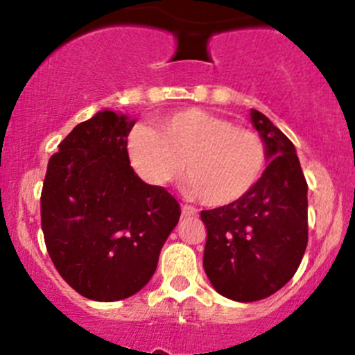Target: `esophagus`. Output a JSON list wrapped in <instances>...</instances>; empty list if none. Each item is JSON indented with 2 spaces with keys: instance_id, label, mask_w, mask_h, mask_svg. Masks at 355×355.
<instances>
[{
  "instance_id": "obj_1",
  "label": "esophagus",
  "mask_w": 355,
  "mask_h": 355,
  "mask_svg": "<svg viewBox=\"0 0 355 355\" xmlns=\"http://www.w3.org/2000/svg\"><path fill=\"white\" fill-rule=\"evenodd\" d=\"M198 213L194 206H189V204H182V216H194Z\"/></svg>"
}]
</instances>
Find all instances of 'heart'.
<instances>
[{
	"label": "heart",
	"instance_id": "heart-1",
	"mask_svg": "<svg viewBox=\"0 0 355 355\" xmlns=\"http://www.w3.org/2000/svg\"><path fill=\"white\" fill-rule=\"evenodd\" d=\"M127 157L139 178L155 187L170 184L184 166L189 194L218 207L252 191L266 166V148L250 128L187 108L157 118L156 130L135 127L127 139Z\"/></svg>",
	"mask_w": 355,
	"mask_h": 355
}]
</instances>
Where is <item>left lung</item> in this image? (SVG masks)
<instances>
[{
    "instance_id": "obj_1",
    "label": "left lung",
    "mask_w": 355,
    "mask_h": 355,
    "mask_svg": "<svg viewBox=\"0 0 355 355\" xmlns=\"http://www.w3.org/2000/svg\"><path fill=\"white\" fill-rule=\"evenodd\" d=\"M271 157L252 191L228 206L200 211L207 237L204 271L232 300L254 302L295 275L307 247V182L292 141L261 111H250Z\"/></svg>"
}]
</instances>
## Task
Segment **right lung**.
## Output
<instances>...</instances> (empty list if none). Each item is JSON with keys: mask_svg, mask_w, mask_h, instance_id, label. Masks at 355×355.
Returning <instances> with one entry per match:
<instances>
[{"mask_svg": "<svg viewBox=\"0 0 355 355\" xmlns=\"http://www.w3.org/2000/svg\"><path fill=\"white\" fill-rule=\"evenodd\" d=\"M134 121L99 111L49 157L41 192L46 249L75 292L99 302L127 299L155 275L180 218L177 199L142 182L127 157Z\"/></svg>", "mask_w": 355, "mask_h": 355, "instance_id": "1", "label": "right lung"}]
</instances>
